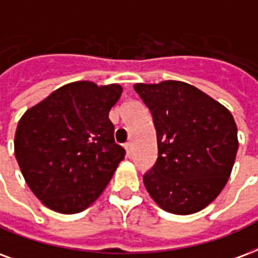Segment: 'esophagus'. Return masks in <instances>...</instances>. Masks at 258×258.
I'll use <instances>...</instances> for the list:
<instances>
[{"mask_svg":"<svg viewBox=\"0 0 258 258\" xmlns=\"http://www.w3.org/2000/svg\"><path fill=\"white\" fill-rule=\"evenodd\" d=\"M124 149H125V153H127V155H131V151H133V145L131 143H125L124 145Z\"/></svg>","mask_w":258,"mask_h":258,"instance_id":"obj_1","label":"esophagus"}]
</instances>
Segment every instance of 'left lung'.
<instances>
[{"mask_svg":"<svg viewBox=\"0 0 258 258\" xmlns=\"http://www.w3.org/2000/svg\"><path fill=\"white\" fill-rule=\"evenodd\" d=\"M153 116L158 157L143 174L162 210L189 215L221 194L238 150L237 125L222 104L181 81L137 84Z\"/></svg>","mask_w":258,"mask_h":258,"instance_id":"obj_1","label":"left lung"}]
</instances>
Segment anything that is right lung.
Instances as JSON below:
<instances>
[{
	"instance_id": "1",
	"label": "right lung",
	"mask_w": 258,
	"mask_h": 258,
	"mask_svg": "<svg viewBox=\"0 0 258 258\" xmlns=\"http://www.w3.org/2000/svg\"><path fill=\"white\" fill-rule=\"evenodd\" d=\"M120 85L78 81L59 88L20 119L15 154L33 194L51 210L77 214L111 181L125 150L115 143L109 111Z\"/></svg>"
}]
</instances>
